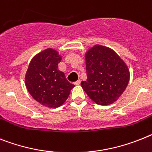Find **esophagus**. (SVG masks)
I'll return each mask as SVG.
<instances>
[{
  "mask_svg": "<svg viewBox=\"0 0 152 152\" xmlns=\"http://www.w3.org/2000/svg\"><path fill=\"white\" fill-rule=\"evenodd\" d=\"M80 83H81V81H80V80H77L76 82L74 83V84H75L76 86H78V85H80Z\"/></svg>",
  "mask_w": 152,
  "mask_h": 152,
  "instance_id": "34e87169",
  "label": "esophagus"
}]
</instances>
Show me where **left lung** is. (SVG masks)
<instances>
[{"label": "left lung", "instance_id": "left-lung-1", "mask_svg": "<svg viewBox=\"0 0 152 152\" xmlns=\"http://www.w3.org/2000/svg\"><path fill=\"white\" fill-rule=\"evenodd\" d=\"M87 80L81 86L98 105L107 106L118 100L130 80L129 69L113 49L95 45L85 54Z\"/></svg>", "mask_w": 152, "mask_h": 152}]
</instances>
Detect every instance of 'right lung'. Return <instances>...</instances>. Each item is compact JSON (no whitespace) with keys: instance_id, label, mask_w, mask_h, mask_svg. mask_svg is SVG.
I'll return each instance as SVG.
<instances>
[{"instance_id":"obj_1","label":"right lung","mask_w":152,"mask_h":152,"mask_svg":"<svg viewBox=\"0 0 152 152\" xmlns=\"http://www.w3.org/2000/svg\"><path fill=\"white\" fill-rule=\"evenodd\" d=\"M61 60L62 56L56 49L46 48L33 57L25 73V86L30 95L48 108L62 106L75 86L58 70Z\"/></svg>"}]
</instances>
